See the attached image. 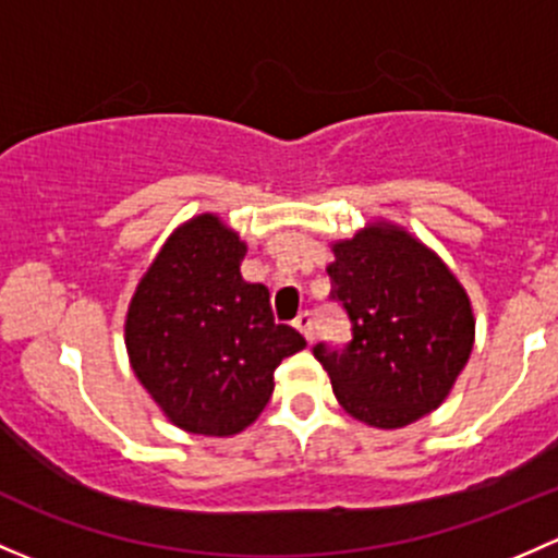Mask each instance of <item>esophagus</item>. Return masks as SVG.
<instances>
[{
    "label": "esophagus",
    "mask_w": 558,
    "mask_h": 558,
    "mask_svg": "<svg viewBox=\"0 0 558 558\" xmlns=\"http://www.w3.org/2000/svg\"><path fill=\"white\" fill-rule=\"evenodd\" d=\"M294 326L304 333V339H307V342H313V328L315 326H313V313H310V310H304V313L296 315Z\"/></svg>",
    "instance_id": "1"
}]
</instances>
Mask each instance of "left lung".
<instances>
[{"label": "left lung", "instance_id": "8db88e82", "mask_svg": "<svg viewBox=\"0 0 558 558\" xmlns=\"http://www.w3.org/2000/svg\"><path fill=\"white\" fill-rule=\"evenodd\" d=\"M331 251V299L353 339L318 342L313 355L350 417L383 430L412 425L441 407L471 357V299L447 264L396 225H368Z\"/></svg>", "mask_w": 558, "mask_h": 558}]
</instances>
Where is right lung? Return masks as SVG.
Here are the masks:
<instances>
[{
    "label": "right lung",
    "instance_id": "1",
    "mask_svg": "<svg viewBox=\"0 0 558 558\" xmlns=\"http://www.w3.org/2000/svg\"><path fill=\"white\" fill-rule=\"evenodd\" d=\"M245 243L219 216L181 225L131 299L125 348L166 417L197 436H234L262 414L280 361L304 348L275 324L269 291L245 283Z\"/></svg>",
    "mask_w": 558,
    "mask_h": 558
}]
</instances>
